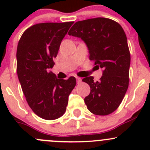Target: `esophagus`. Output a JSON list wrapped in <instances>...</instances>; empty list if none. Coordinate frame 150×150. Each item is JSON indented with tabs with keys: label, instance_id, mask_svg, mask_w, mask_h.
I'll return each instance as SVG.
<instances>
[{
	"label": "esophagus",
	"instance_id": "1",
	"mask_svg": "<svg viewBox=\"0 0 150 150\" xmlns=\"http://www.w3.org/2000/svg\"><path fill=\"white\" fill-rule=\"evenodd\" d=\"M76 80H77V83H80L82 81V79H81V78H80V77H76Z\"/></svg>",
	"mask_w": 150,
	"mask_h": 150
}]
</instances>
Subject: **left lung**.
<instances>
[{"mask_svg":"<svg viewBox=\"0 0 150 150\" xmlns=\"http://www.w3.org/2000/svg\"><path fill=\"white\" fill-rule=\"evenodd\" d=\"M69 35L81 38L88 48L89 59L103 69L100 81L82 80L91 92L84 99L87 108L97 115H107L117 109L129 83L131 55L123 29L115 21L97 17L74 24Z\"/></svg>","mask_w":150,"mask_h":150,"instance_id":"1","label":"left lung"}]
</instances>
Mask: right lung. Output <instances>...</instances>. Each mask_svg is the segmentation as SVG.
Listing matches in <instances>:
<instances>
[{
	"label": "right lung",
	"instance_id": "obj_1",
	"mask_svg": "<svg viewBox=\"0 0 150 150\" xmlns=\"http://www.w3.org/2000/svg\"><path fill=\"white\" fill-rule=\"evenodd\" d=\"M73 22H46L27 29L18 43L16 72L22 91L33 112L45 120L64 114L75 77L58 79L49 71L54 65L62 40Z\"/></svg>",
	"mask_w": 150,
	"mask_h": 150
}]
</instances>
